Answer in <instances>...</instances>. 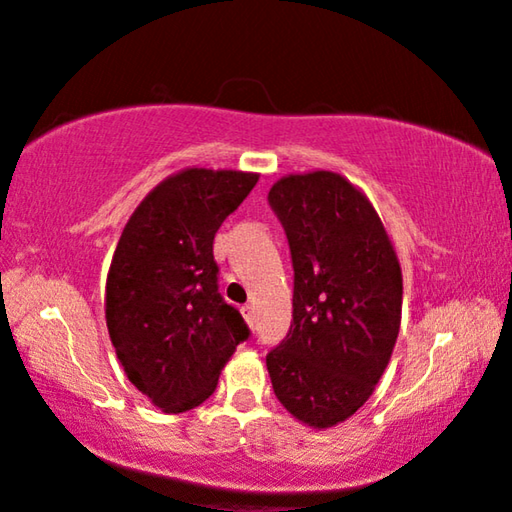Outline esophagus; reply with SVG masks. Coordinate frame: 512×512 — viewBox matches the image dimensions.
Wrapping results in <instances>:
<instances>
[{
    "mask_svg": "<svg viewBox=\"0 0 512 512\" xmlns=\"http://www.w3.org/2000/svg\"><path fill=\"white\" fill-rule=\"evenodd\" d=\"M241 313H243V318H246L248 322H253L255 320V306L253 304H246L241 308Z\"/></svg>",
    "mask_w": 512,
    "mask_h": 512,
    "instance_id": "esophagus-1",
    "label": "esophagus"
}]
</instances>
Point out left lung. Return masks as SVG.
Returning a JSON list of instances; mask_svg holds the SVG:
<instances>
[{"label": "left lung", "mask_w": 512, "mask_h": 512, "mask_svg": "<svg viewBox=\"0 0 512 512\" xmlns=\"http://www.w3.org/2000/svg\"><path fill=\"white\" fill-rule=\"evenodd\" d=\"M269 204L290 241L294 297L292 327L266 369L287 413L329 429L364 406L390 364L401 264L369 197L341 174L283 176Z\"/></svg>", "instance_id": "1"}]
</instances>
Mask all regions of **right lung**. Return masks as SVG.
I'll return each instance as SVG.
<instances>
[{"label":"right lung","mask_w":512,"mask_h":512,"mask_svg":"<svg viewBox=\"0 0 512 512\" xmlns=\"http://www.w3.org/2000/svg\"><path fill=\"white\" fill-rule=\"evenodd\" d=\"M259 174L187 167L150 190L122 229L106 276V327L127 378L162 413L215 392L248 338L218 292L213 239Z\"/></svg>","instance_id":"right-lung-1"}]
</instances>
